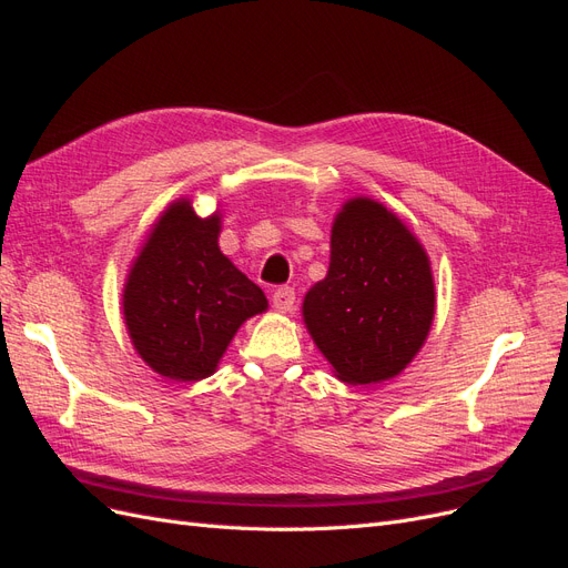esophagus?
Returning <instances> with one entry per match:
<instances>
[{
    "mask_svg": "<svg viewBox=\"0 0 568 568\" xmlns=\"http://www.w3.org/2000/svg\"><path fill=\"white\" fill-rule=\"evenodd\" d=\"M294 303H296V291L291 286H280L272 294V305L277 313H291L294 311Z\"/></svg>",
    "mask_w": 568,
    "mask_h": 568,
    "instance_id": "esophagus-1",
    "label": "esophagus"
}]
</instances>
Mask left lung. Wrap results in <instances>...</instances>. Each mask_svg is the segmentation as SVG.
Wrapping results in <instances>:
<instances>
[{
	"instance_id": "8db88e82",
	"label": "left lung",
	"mask_w": 568,
	"mask_h": 568,
	"mask_svg": "<svg viewBox=\"0 0 568 568\" xmlns=\"http://www.w3.org/2000/svg\"><path fill=\"white\" fill-rule=\"evenodd\" d=\"M436 315L428 253L382 201L353 196L332 225L326 277L307 288L303 322L338 382L372 386L417 357Z\"/></svg>"
}]
</instances>
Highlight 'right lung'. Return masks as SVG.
Wrapping results in <instances>:
<instances>
[{"label":"right lung","instance_id":"right-lung-1","mask_svg":"<svg viewBox=\"0 0 568 568\" xmlns=\"http://www.w3.org/2000/svg\"><path fill=\"white\" fill-rule=\"evenodd\" d=\"M222 213L196 215L178 199L153 222L123 286V320L144 363L170 382H201L239 326L267 311V298L220 251Z\"/></svg>","mask_w":568,"mask_h":568}]
</instances>
